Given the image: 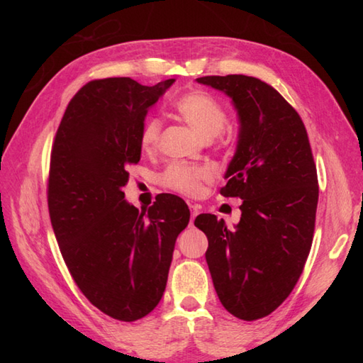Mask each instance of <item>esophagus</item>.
<instances>
[{"label": "esophagus", "instance_id": "obj_1", "mask_svg": "<svg viewBox=\"0 0 363 363\" xmlns=\"http://www.w3.org/2000/svg\"><path fill=\"white\" fill-rule=\"evenodd\" d=\"M190 212H191L190 225H194V221H195V218H196V215L199 213V206H196V204H190Z\"/></svg>", "mask_w": 363, "mask_h": 363}]
</instances>
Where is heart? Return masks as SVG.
Segmentation results:
<instances>
[{
	"label": "heart",
	"instance_id": "b5f03b06",
	"mask_svg": "<svg viewBox=\"0 0 363 363\" xmlns=\"http://www.w3.org/2000/svg\"><path fill=\"white\" fill-rule=\"evenodd\" d=\"M176 113L194 128L195 133L204 140H212L223 133L226 126V112L223 106L203 90H191L181 95L174 104ZM162 125L157 118H148L143 123L140 133V148L151 152L157 148L160 140ZM212 179V172L207 167L174 162L162 173L160 181L164 187L186 196H196L203 189V184Z\"/></svg>",
	"mask_w": 363,
	"mask_h": 363
}]
</instances>
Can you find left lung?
I'll list each match as a JSON object with an SVG mask.
<instances>
[{
  "label": "left lung",
  "mask_w": 363,
  "mask_h": 363,
  "mask_svg": "<svg viewBox=\"0 0 363 363\" xmlns=\"http://www.w3.org/2000/svg\"><path fill=\"white\" fill-rule=\"evenodd\" d=\"M196 81L233 99L240 129L220 194L243 201L233 229L211 213L198 215L195 226L209 240L206 260L221 304L254 321L276 311L303 273L318 204L317 167L303 120L267 82L245 74Z\"/></svg>",
  "instance_id": "1"
}]
</instances>
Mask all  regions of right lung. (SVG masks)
<instances>
[{
	"label": "right lung",
	"mask_w": 363,
	"mask_h": 363,
	"mask_svg": "<svg viewBox=\"0 0 363 363\" xmlns=\"http://www.w3.org/2000/svg\"><path fill=\"white\" fill-rule=\"evenodd\" d=\"M173 82L90 81L54 137L48 209L59 250L84 296L120 321L140 320L159 304L176 238L190 220L179 196L157 195L138 212L123 191L129 165L140 160L146 113Z\"/></svg>",
	"instance_id": "right-lung-1"
}]
</instances>
